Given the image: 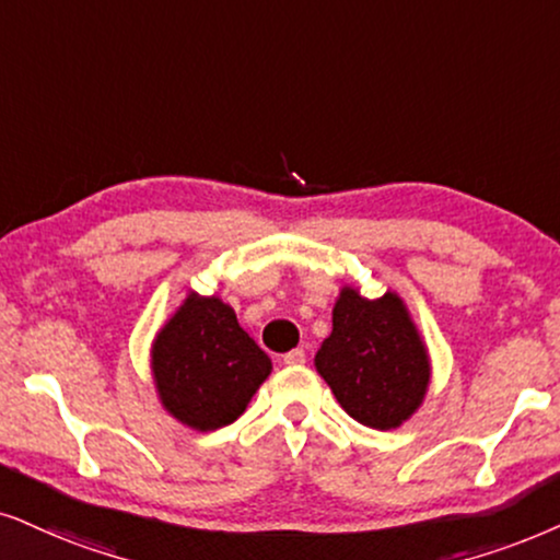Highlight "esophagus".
Here are the masks:
<instances>
[{"mask_svg": "<svg viewBox=\"0 0 560 560\" xmlns=\"http://www.w3.org/2000/svg\"><path fill=\"white\" fill-rule=\"evenodd\" d=\"M307 362V353H304V349H292L289 353H284V364L289 366H300Z\"/></svg>", "mask_w": 560, "mask_h": 560, "instance_id": "1", "label": "esophagus"}]
</instances>
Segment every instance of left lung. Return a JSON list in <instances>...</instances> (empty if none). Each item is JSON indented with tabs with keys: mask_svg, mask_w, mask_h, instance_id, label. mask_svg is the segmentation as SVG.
Returning a JSON list of instances; mask_svg holds the SVG:
<instances>
[{
	"mask_svg": "<svg viewBox=\"0 0 560 560\" xmlns=\"http://www.w3.org/2000/svg\"><path fill=\"white\" fill-rule=\"evenodd\" d=\"M315 366L346 413L380 431L410 419L429 387L427 349L406 304L393 292L364 300L357 289L343 287Z\"/></svg>",
	"mask_w": 560,
	"mask_h": 560,
	"instance_id": "obj_1",
	"label": "left lung"
}]
</instances>
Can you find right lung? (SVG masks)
<instances>
[{"label":"right lung","mask_w":560,"mask_h":560,"mask_svg":"<svg viewBox=\"0 0 560 560\" xmlns=\"http://www.w3.org/2000/svg\"><path fill=\"white\" fill-rule=\"evenodd\" d=\"M152 372L175 419L214 431L243 416L271 374V359L240 328L230 304L190 294L154 338Z\"/></svg>","instance_id":"add662e5"}]
</instances>
